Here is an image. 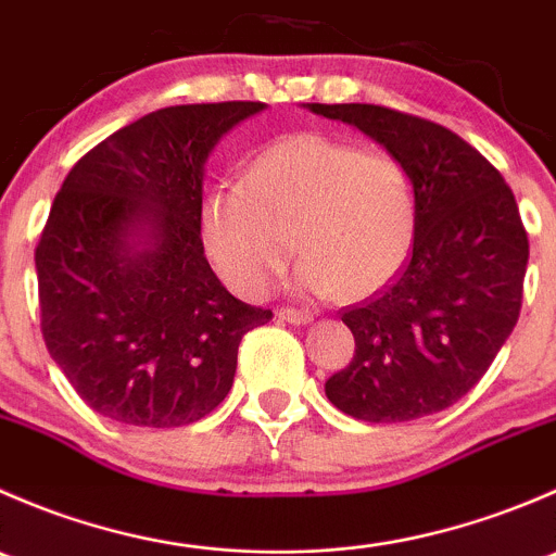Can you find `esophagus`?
Instances as JSON below:
<instances>
[{"mask_svg": "<svg viewBox=\"0 0 556 556\" xmlns=\"http://www.w3.org/2000/svg\"><path fill=\"white\" fill-rule=\"evenodd\" d=\"M277 317L282 319V323H290V325H309L314 319V314L304 312V309H293V306H282V309L277 312Z\"/></svg>", "mask_w": 556, "mask_h": 556, "instance_id": "esophagus-1", "label": "esophagus"}]
</instances>
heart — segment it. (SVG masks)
Returning a JSON list of instances; mask_svg holds the SVG:
<instances>
[{
  "instance_id": "obj_1",
  "label": "heart",
  "mask_w": 556,
  "mask_h": 556,
  "mask_svg": "<svg viewBox=\"0 0 556 556\" xmlns=\"http://www.w3.org/2000/svg\"><path fill=\"white\" fill-rule=\"evenodd\" d=\"M414 231L417 204L401 161L314 131L268 144L244 182L217 185L201 206L206 255L247 299L271 290L295 247L304 252L295 288L366 299L401 271Z\"/></svg>"
}]
</instances>
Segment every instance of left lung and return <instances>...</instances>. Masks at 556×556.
I'll return each mask as SVG.
<instances>
[{
    "instance_id": "8db88e82",
    "label": "left lung",
    "mask_w": 556,
    "mask_h": 556,
    "mask_svg": "<svg viewBox=\"0 0 556 556\" xmlns=\"http://www.w3.org/2000/svg\"><path fill=\"white\" fill-rule=\"evenodd\" d=\"M306 106L384 144L417 204L406 266L341 314L355 355L325 395L363 422L444 412L484 377L519 319L530 244L517 199L473 144L439 123L379 104Z\"/></svg>"
}]
</instances>
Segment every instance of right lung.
Listing matches in <instances>:
<instances>
[{
	"mask_svg": "<svg viewBox=\"0 0 556 556\" xmlns=\"http://www.w3.org/2000/svg\"><path fill=\"white\" fill-rule=\"evenodd\" d=\"M263 102L155 110L88 150L35 250L39 328L77 395L137 428L215 412L247 330L271 309L233 299L204 257L201 182L223 134Z\"/></svg>",
	"mask_w": 556,
	"mask_h": 556,
	"instance_id": "right-lung-1",
	"label": "right lung"
}]
</instances>
